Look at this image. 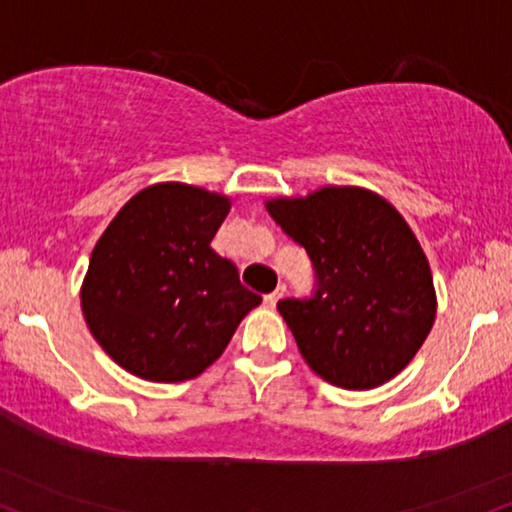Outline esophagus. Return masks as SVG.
Listing matches in <instances>:
<instances>
[{"label":"esophagus","instance_id":"esophagus-1","mask_svg":"<svg viewBox=\"0 0 512 512\" xmlns=\"http://www.w3.org/2000/svg\"><path fill=\"white\" fill-rule=\"evenodd\" d=\"M285 292H287V287H285V285H280V287L275 289V292H270V294L263 296V304H266L268 308H275V306H277V301H280L282 296H285Z\"/></svg>","mask_w":512,"mask_h":512}]
</instances>
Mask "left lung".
<instances>
[{
	"instance_id": "left-lung-1",
	"label": "left lung",
	"mask_w": 512,
	"mask_h": 512,
	"mask_svg": "<svg viewBox=\"0 0 512 512\" xmlns=\"http://www.w3.org/2000/svg\"><path fill=\"white\" fill-rule=\"evenodd\" d=\"M266 211L315 268L313 299L277 304L308 368L356 391L399 375L437 315L430 261L406 218L377 192L351 185L266 199Z\"/></svg>"
}]
</instances>
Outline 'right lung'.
Returning <instances> with one entry per match:
<instances>
[{"mask_svg":"<svg viewBox=\"0 0 512 512\" xmlns=\"http://www.w3.org/2000/svg\"><path fill=\"white\" fill-rule=\"evenodd\" d=\"M230 197L156 182L113 216L97 239L80 306L97 344L149 382H185L223 356L261 296L211 249Z\"/></svg>","mask_w":512,"mask_h":512,"instance_id":"obj_1","label":"right lung"}]
</instances>
